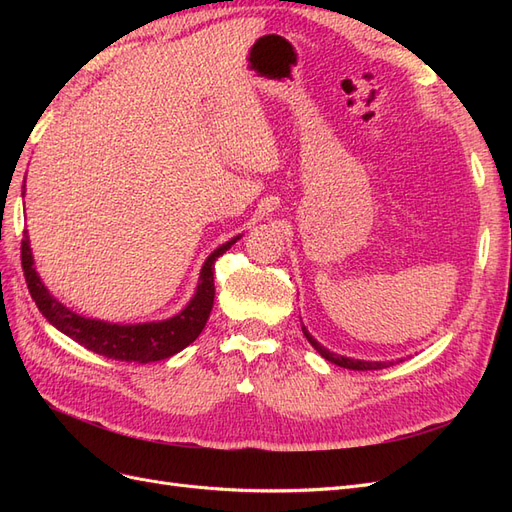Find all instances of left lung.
Instances as JSON below:
<instances>
[{
	"label": "left lung",
	"instance_id": "8db88e82",
	"mask_svg": "<svg viewBox=\"0 0 512 512\" xmlns=\"http://www.w3.org/2000/svg\"><path fill=\"white\" fill-rule=\"evenodd\" d=\"M301 329H303V335L307 337V342L312 344V346L320 352V356H324V359L335 363V365H339V367L356 369V371H367V369H384V367H391V365H393V361H359V359H350V356L335 354V352L327 350L324 346H320V344L316 342V339H314L312 335H309V331L305 329V324H301ZM399 361H401V359H399Z\"/></svg>",
	"mask_w": 512,
	"mask_h": 512
}]
</instances>
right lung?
<instances>
[{"label":"right lung","mask_w":512,"mask_h":512,"mask_svg":"<svg viewBox=\"0 0 512 512\" xmlns=\"http://www.w3.org/2000/svg\"><path fill=\"white\" fill-rule=\"evenodd\" d=\"M239 237L226 241L218 250L205 260L200 269L198 286L192 301L185 305L181 312L168 320L158 322H143V324H113L94 318H83L74 314L64 303H59L53 294L46 290L40 275L34 269L32 247H29L27 230L23 232L21 243V265L25 273V282L29 294L36 301L42 316L49 320L57 331L74 339L76 344L85 346L87 350L106 356V359L128 361V363H151L162 361L181 352L185 346H190L194 339L205 329L209 320L215 286H213V267L232 243H237Z\"/></svg>","instance_id":"right-lung-1"}]
</instances>
